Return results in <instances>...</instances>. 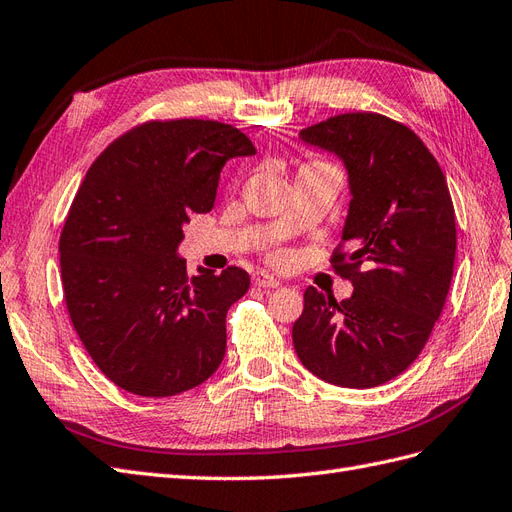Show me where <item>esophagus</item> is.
<instances>
[{"mask_svg":"<svg viewBox=\"0 0 512 512\" xmlns=\"http://www.w3.org/2000/svg\"><path fill=\"white\" fill-rule=\"evenodd\" d=\"M253 283H255L257 287H264V289H266V287H272V289H274V287L281 285L279 281L274 279L272 274H268V272H264V270H259V272L253 274Z\"/></svg>","mask_w":512,"mask_h":512,"instance_id":"esophagus-1","label":"esophagus"}]
</instances>
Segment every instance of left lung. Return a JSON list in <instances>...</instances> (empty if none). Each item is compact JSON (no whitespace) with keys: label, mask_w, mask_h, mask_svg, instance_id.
<instances>
[{"label":"left lung","mask_w":512,"mask_h":512,"mask_svg":"<svg viewBox=\"0 0 512 512\" xmlns=\"http://www.w3.org/2000/svg\"><path fill=\"white\" fill-rule=\"evenodd\" d=\"M300 137L347 167L352 201L330 261L354 294L337 302L306 287L296 354L328 384H386L420 356L448 296L457 227L446 178L414 130L382 113L334 115Z\"/></svg>","instance_id":"8db88e82"}]
</instances>
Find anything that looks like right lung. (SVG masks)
I'll return each instance as SVG.
<instances>
[{"mask_svg":"<svg viewBox=\"0 0 512 512\" xmlns=\"http://www.w3.org/2000/svg\"><path fill=\"white\" fill-rule=\"evenodd\" d=\"M214 120H150L109 143L72 199L60 236L64 300L85 352L115 386L173 397L218 369L242 268L188 279L182 225L210 212L229 158L255 154Z\"/></svg>","mask_w":512,"mask_h":512,"instance_id":"right-lung-1","label":"right lung"}]
</instances>
